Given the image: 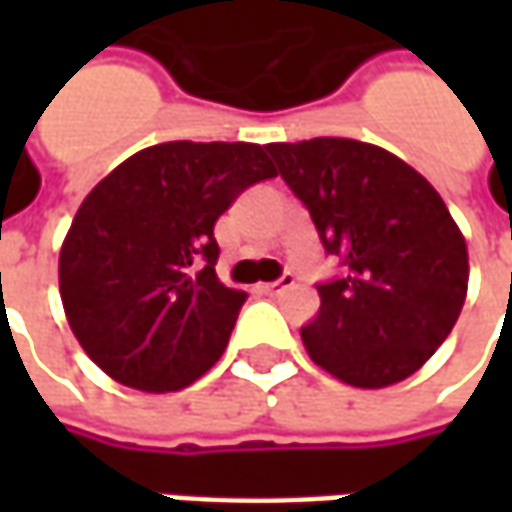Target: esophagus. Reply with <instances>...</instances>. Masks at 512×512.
I'll return each instance as SVG.
<instances>
[{
  "mask_svg": "<svg viewBox=\"0 0 512 512\" xmlns=\"http://www.w3.org/2000/svg\"><path fill=\"white\" fill-rule=\"evenodd\" d=\"M296 285V279L290 276V273H285L279 282H270V285H262V293H267V296H279V293H285L287 287Z\"/></svg>",
  "mask_w": 512,
  "mask_h": 512,
  "instance_id": "34e87169",
  "label": "esophagus"
}]
</instances>
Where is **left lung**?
Returning <instances> with one entry per match:
<instances>
[{"mask_svg":"<svg viewBox=\"0 0 512 512\" xmlns=\"http://www.w3.org/2000/svg\"><path fill=\"white\" fill-rule=\"evenodd\" d=\"M267 153L344 265L319 285L307 356L364 390L404 382L450 336L467 296V242L439 190L359 139L270 142Z\"/></svg>","mask_w":512,"mask_h":512,"instance_id":"8db88e82","label":"left lung"}]
</instances>
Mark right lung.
<instances>
[{
  "label": "right lung",
  "mask_w": 512,
  "mask_h": 512,
  "mask_svg": "<svg viewBox=\"0 0 512 512\" xmlns=\"http://www.w3.org/2000/svg\"><path fill=\"white\" fill-rule=\"evenodd\" d=\"M273 176L253 142H162L85 196L59 250V296L113 382L170 393L222 359L247 293L219 282L213 225Z\"/></svg>",
  "instance_id": "right-lung-1"
}]
</instances>
